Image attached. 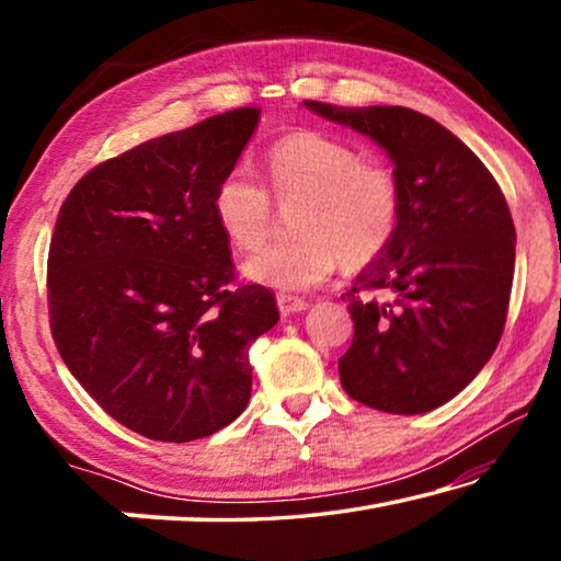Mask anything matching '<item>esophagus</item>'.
<instances>
[{"instance_id":"1","label":"esophagus","mask_w":561,"mask_h":561,"mask_svg":"<svg viewBox=\"0 0 561 561\" xmlns=\"http://www.w3.org/2000/svg\"><path fill=\"white\" fill-rule=\"evenodd\" d=\"M277 307H279L282 314H297V311H304V309H307L309 304H307V299L294 297V294H284V291H279V294H277Z\"/></svg>"}]
</instances>
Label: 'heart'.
I'll list each match as a JSON object with an SVG mask.
<instances>
[{
	"label": "heart",
	"mask_w": 561,
	"mask_h": 561,
	"mask_svg": "<svg viewBox=\"0 0 561 561\" xmlns=\"http://www.w3.org/2000/svg\"><path fill=\"white\" fill-rule=\"evenodd\" d=\"M267 178L277 203L301 201L294 227L301 234L264 247L244 262L247 277L274 289H309L341 264L358 270L381 257L401 220L396 173L327 133L299 130L267 153ZM220 230L237 250L252 252L274 225L270 190L252 170L237 165L220 178L213 195Z\"/></svg>",
	"instance_id": "obj_1"
}]
</instances>
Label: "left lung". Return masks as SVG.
<instances>
[{
    "label": "left lung",
    "mask_w": 561,
    "mask_h": 561,
    "mask_svg": "<svg viewBox=\"0 0 561 561\" xmlns=\"http://www.w3.org/2000/svg\"><path fill=\"white\" fill-rule=\"evenodd\" d=\"M304 106L374 138L401 185L391 244L344 294L354 341L339 358L341 386L376 411L428 413L480 374L505 331L515 274L505 195L482 160L423 113Z\"/></svg>",
    "instance_id": "8db88e82"
}]
</instances>
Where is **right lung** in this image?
Returning <instances> with one entry per match:
<instances>
[{
  "label": "right lung",
  "instance_id": "right-lung-1",
  "mask_svg": "<svg viewBox=\"0 0 561 561\" xmlns=\"http://www.w3.org/2000/svg\"><path fill=\"white\" fill-rule=\"evenodd\" d=\"M257 121L247 106L146 140L89 170L56 217V348L103 411L150 440L230 425L250 403V346L279 321L267 287L237 284L213 213Z\"/></svg>",
  "mask_w": 561,
  "mask_h": 561
}]
</instances>
